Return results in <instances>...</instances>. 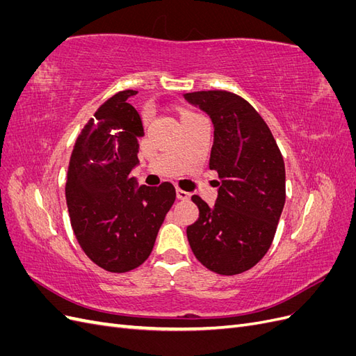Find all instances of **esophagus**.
I'll list each match as a JSON object with an SVG mask.
<instances>
[{
  "label": "esophagus",
  "mask_w": 356,
  "mask_h": 356,
  "mask_svg": "<svg viewBox=\"0 0 356 356\" xmlns=\"http://www.w3.org/2000/svg\"><path fill=\"white\" fill-rule=\"evenodd\" d=\"M190 193L188 191H184V190H181V188H177V197L178 199H181V200H187V199H190Z\"/></svg>",
  "instance_id": "obj_1"
}]
</instances>
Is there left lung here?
Segmentation results:
<instances>
[{"label": "left lung", "instance_id": "1", "mask_svg": "<svg viewBox=\"0 0 356 356\" xmlns=\"http://www.w3.org/2000/svg\"><path fill=\"white\" fill-rule=\"evenodd\" d=\"M213 126L209 169L218 172V197L199 196V218L187 227L193 254L218 275L250 270L268 251L285 204V165L261 115L225 90L186 93Z\"/></svg>", "mask_w": 356, "mask_h": 356}]
</instances>
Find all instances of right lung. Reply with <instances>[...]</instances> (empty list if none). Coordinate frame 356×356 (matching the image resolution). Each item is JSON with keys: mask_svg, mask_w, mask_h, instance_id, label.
Listing matches in <instances>:
<instances>
[{"mask_svg": "<svg viewBox=\"0 0 356 356\" xmlns=\"http://www.w3.org/2000/svg\"><path fill=\"white\" fill-rule=\"evenodd\" d=\"M136 90L115 93L95 113L75 143L65 196L75 238L90 260L124 273L153 251L160 225L175 202L170 182L138 186L129 174L139 165L141 115L126 102Z\"/></svg>", "mask_w": 356, "mask_h": 356, "instance_id": "obj_1", "label": "right lung"}]
</instances>
